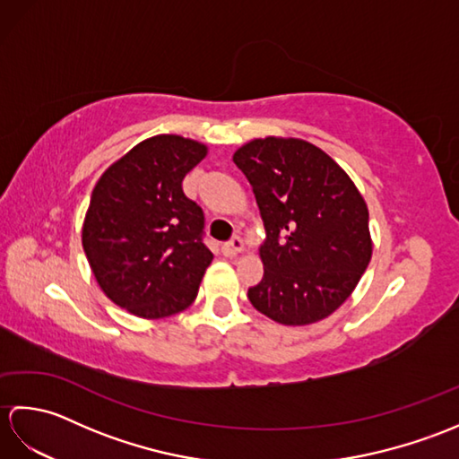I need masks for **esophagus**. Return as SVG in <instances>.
<instances>
[{"instance_id": "esophagus-1", "label": "esophagus", "mask_w": 459, "mask_h": 459, "mask_svg": "<svg viewBox=\"0 0 459 459\" xmlns=\"http://www.w3.org/2000/svg\"><path fill=\"white\" fill-rule=\"evenodd\" d=\"M245 250V242L240 237H232L227 245H222V255L224 256H237L238 252Z\"/></svg>"}]
</instances>
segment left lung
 Returning a JSON list of instances; mask_svg holds the SVG:
<instances>
[{
	"label": "left lung",
	"mask_w": 459,
	"mask_h": 459,
	"mask_svg": "<svg viewBox=\"0 0 459 459\" xmlns=\"http://www.w3.org/2000/svg\"><path fill=\"white\" fill-rule=\"evenodd\" d=\"M232 161L250 181L266 229L258 248L264 278L248 290L250 304L281 325L325 319L353 294L373 255L363 195L306 140H252Z\"/></svg>",
	"instance_id": "1"
}]
</instances>
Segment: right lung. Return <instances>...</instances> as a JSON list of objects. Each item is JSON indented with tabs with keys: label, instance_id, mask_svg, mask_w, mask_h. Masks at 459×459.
Returning <instances> with one entry per match:
<instances>
[{
	"label": "right lung",
	"instance_id": "1",
	"mask_svg": "<svg viewBox=\"0 0 459 459\" xmlns=\"http://www.w3.org/2000/svg\"><path fill=\"white\" fill-rule=\"evenodd\" d=\"M207 145L160 134L114 161L92 191L82 248L100 290L143 319L168 317L197 298L212 252L204 217L181 181Z\"/></svg>",
	"mask_w": 459,
	"mask_h": 459
}]
</instances>
